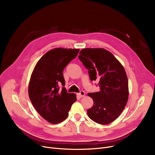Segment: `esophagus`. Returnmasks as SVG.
Returning a JSON list of instances; mask_svg holds the SVG:
<instances>
[{
	"instance_id": "34e87169",
	"label": "esophagus",
	"mask_w": 155,
	"mask_h": 155,
	"mask_svg": "<svg viewBox=\"0 0 155 155\" xmlns=\"http://www.w3.org/2000/svg\"><path fill=\"white\" fill-rule=\"evenodd\" d=\"M85 95V93L84 91H80V92L77 94L78 97H80V98H81V97H84Z\"/></svg>"
}]
</instances>
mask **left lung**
I'll use <instances>...</instances> for the list:
<instances>
[{
	"label": "left lung",
	"mask_w": 155,
	"mask_h": 155,
	"mask_svg": "<svg viewBox=\"0 0 155 155\" xmlns=\"http://www.w3.org/2000/svg\"><path fill=\"white\" fill-rule=\"evenodd\" d=\"M79 60L88 70L90 79L99 80L100 91L89 93L94 101L87 115L95 123L105 125L115 120L128 101V80L124 67L110 51L103 48H84Z\"/></svg>",
	"instance_id": "8db88e82"
}]
</instances>
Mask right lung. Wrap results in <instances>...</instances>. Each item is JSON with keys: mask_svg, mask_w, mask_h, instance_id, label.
<instances>
[{"mask_svg": "<svg viewBox=\"0 0 155 155\" xmlns=\"http://www.w3.org/2000/svg\"><path fill=\"white\" fill-rule=\"evenodd\" d=\"M80 50L56 48L46 53L37 62L30 78L28 94L37 112L51 124L66 119L76 95L67 93L63 75L64 67L78 54Z\"/></svg>", "mask_w": 155, "mask_h": 155, "instance_id": "1", "label": "right lung"}]
</instances>
